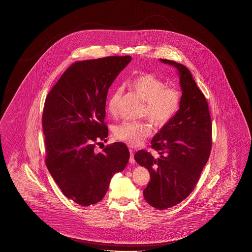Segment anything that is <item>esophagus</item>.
<instances>
[{
  "label": "esophagus",
  "instance_id": "obj_1",
  "mask_svg": "<svg viewBox=\"0 0 252 252\" xmlns=\"http://www.w3.org/2000/svg\"><path fill=\"white\" fill-rule=\"evenodd\" d=\"M130 152V158H129V162L130 163H132V164H134L135 163V159H134V153H133V150H129Z\"/></svg>",
  "mask_w": 252,
  "mask_h": 252
}]
</instances>
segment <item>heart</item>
I'll return each mask as SVG.
<instances>
[{
	"mask_svg": "<svg viewBox=\"0 0 252 252\" xmlns=\"http://www.w3.org/2000/svg\"><path fill=\"white\" fill-rule=\"evenodd\" d=\"M131 86L145 102L143 115L155 126H162L170 122L179 110L181 97L174 87L166 84L152 74L136 76ZM122 90L116 89L107 100V111L112 116L117 114ZM151 134V126L145 122L124 121L115 127V136L130 146L139 145Z\"/></svg>",
	"mask_w": 252,
	"mask_h": 252,
	"instance_id": "heart-1",
	"label": "heart"
}]
</instances>
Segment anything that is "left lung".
Returning a JSON list of instances; mask_svg holds the SVG:
<instances>
[{"instance_id": "1", "label": "left lung", "mask_w": 252, "mask_h": 252, "mask_svg": "<svg viewBox=\"0 0 252 252\" xmlns=\"http://www.w3.org/2000/svg\"><path fill=\"white\" fill-rule=\"evenodd\" d=\"M160 61L177 70L182 91L180 107L151 142L160 156L154 158L141 150L134 158L151 175L143 190L146 201L158 210H165L180 203L198 183L211 153L212 120L206 99L190 71L175 61Z\"/></svg>"}]
</instances>
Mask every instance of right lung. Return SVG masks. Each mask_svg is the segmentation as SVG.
<instances>
[{
    "instance_id": "right-lung-1",
    "label": "right lung",
    "mask_w": 252,
    "mask_h": 252,
    "mask_svg": "<svg viewBox=\"0 0 252 252\" xmlns=\"http://www.w3.org/2000/svg\"><path fill=\"white\" fill-rule=\"evenodd\" d=\"M131 60L130 56H110L76 62L46 98V165L63 195L81 206L101 200L113 176L129 160L122 142L106 146L102 153H95L94 148L108 137V90Z\"/></svg>"
}]
</instances>
